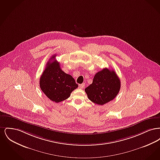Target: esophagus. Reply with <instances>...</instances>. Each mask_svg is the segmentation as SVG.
<instances>
[{"label":"esophagus","instance_id":"34e87169","mask_svg":"<svg viewBox=\"0 0 160 160\" xmlns=\"http://www.w3.org/2000/svg\"><path fill=\"white\" fill-rule=\"evenodd\" d=\"M84 86H85V84L84 83L80 84L78 85V88L80 89H83L84 87Z\"/></svg>","mask_w":160,"mask_h":160}]
</instances>
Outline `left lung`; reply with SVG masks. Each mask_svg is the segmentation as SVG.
I'll list each match as a JSON object with an SVG mask.
<instances>
[{"instance_id": "obj_1", "label": "left lung", "mask_w": 160, "mask_h": 160, "mask_svg": "<svg viewBox=\"0 0 160 160\" xmlns=\"http://www.w3.org/2000/svg\"><path fill=\"white\" fill-rule=\"evenodd\" d=\"M120 88L121 81L115 71L106 68L95 75L84 91L92 102L102 106L114 99Z\"/></svg>"}]
</instances>
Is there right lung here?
Here are the masks:
<instances>
[{"mask_svg": "<svg viewBox=\"0 0 160 160\" xmlns=\"http://www.w3.org/2000/svg\"><path fill=\"white\" fill-rule=\"evenodd\" d=\"M56 56L47 62L39 79V86L49 99L58 103L68 98L78 84L72 77L61 69L59 63L55 60Z\"/></svg>", "mask_w": 160, "mask_h": 160, "instance_id": "1", "label": "right lung"}]
</instances>
